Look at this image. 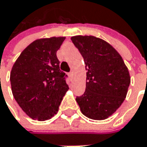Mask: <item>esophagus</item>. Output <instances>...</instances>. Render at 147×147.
Here are the masks:
<instances>
[{"label": "esophagus", "instance_id": "esophagus-1", "mask_svg": "<svg viewBox=\"0 0 147 147\" xmlns=\"http://www.w3.org/2000/svg\"><path fill=\"white\" fill-rule=\"evenodd\" d=\"M73 75H74V73H73V71H71V72L68 74V76H69L70 78H72V77H73Z\"/></svg>", "mask_w": 147, "mask_h": 147}]
</instances>
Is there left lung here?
<instances>
[{"label": "left lung", "instance_id": "obj_1", "mask_svg": "<svg viewBox=\"0 0 147 147\" xmlns=\"http://www.w3.org/2000/svg\"><path fill=\"white\" fill-rule=\"evenodd\" d=\"M71 40L82 55L87 70L85 91L76 101L87 118L106 119L126 97L130 84L128 67L119 53L102 39L76 35Z\"/></svg>", "mask_w": 147, "mask_h": 147}]
</instances>
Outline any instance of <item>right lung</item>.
<instances>
[{"mask_svg":"<svg viewBox=\"0 0 147 147\" xmlns=\"http://www.w3.org/2000/svg\"><path fill=\"white\" fill-rule=\"evenodd\" d=\"M65 37L33 41L12 66L10 81L12 95L28 117L38 121L51 119L68 90L65 73L59 67L57 51Z\"/></svg>","mask_w":147,"mask_h":147,"instance_id":"right-lung-1","label":"right lung"}]
</instances>
